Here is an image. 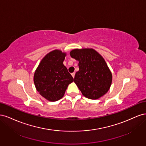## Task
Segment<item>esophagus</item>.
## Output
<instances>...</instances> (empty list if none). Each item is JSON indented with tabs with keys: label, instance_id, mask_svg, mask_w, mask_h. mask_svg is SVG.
Listing matches in <instances>:
<instances>
[{
	"label": "esophagus",
	"instance_id": "esophagus-1",
	"mask_svg": "<svg viewBox=\"0 0 146 146\" xmlns=\"http://www.w3.org/2000/svg\"><path fill=\"white\" fill-rule=\"evenodd\" d=\"M75 74H76V73H75V72H73V73L71 74V75H72V76L73 77V78H74V77H75Z\"/></svg>",
	"mask_w": 146,
	"mask_h": 146
}]
</instances>
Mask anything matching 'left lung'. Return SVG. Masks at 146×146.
Masks as SVG:
<instances>
[{
	"label": "left lung",
	"instance_id": "8db88e82",
	"mask_svg": "<svg viewBox=\"0 0 146 146\" xmlns=\"http://www.w3.org/2000/svg\"><path fill=\"white\" fill-rule=\"evenodd\" d=\"M70 55L79 62L74 82L82 94L94 100L107 93L111 84L112 74L103 57L92 48L74 49Z\"/></svg>",
	"mask_w": 146,
	"mask_h": 146
}]
</instances>
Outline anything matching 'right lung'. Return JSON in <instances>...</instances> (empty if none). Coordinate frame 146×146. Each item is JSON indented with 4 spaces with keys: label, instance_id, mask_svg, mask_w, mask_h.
Segmentation results:
<instances>
[{
    "label": "right lung",
    "instance_id": "obj_1",
    "mask_svg": "<svg viewBox=\"0 0 146 146\" xmlns=\"http://www.w3.org/2000/svg\"><path fill=\"white\" fill-rule=\"evenodd\" d=\"M66 54L55 50L41 60L34 74L36 90L43 98L55 102L63 97L68 85L74 78L63 64Z\"/></svg>",
    "mask_w": 146,
    "mask_h": 146
}]
</instances>
